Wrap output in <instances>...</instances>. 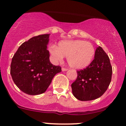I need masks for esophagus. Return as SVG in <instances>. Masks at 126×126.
Returning a JSON list of instances; mask_svg holds the SVG:
<instances>
[{"instance_id":"34e87169","label":"esophagus","mask_w":126,"mask_h":126,"mask_svg":"<svg viewBox=\"0 0 126 126\" xmlns=\"http://www.w3.org/2000/svg\"><path fill=\"white\" fill-rule=\"evenodd\" d=\"M67 70V68H64V67H62V71H66Z\"/></svg>"}]
</instances>
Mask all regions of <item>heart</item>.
I'll list each match as a JSON object with an SVG mask.
<instances>
[{"label":"heart","mask_w":126,"mask_h":126,"mask_svg":"<svg viewBox=\"0 0 126 126\" xmlns=\"http://www.w3.org/2000/svg\"><path fill=\"white\" fill-rule=\"evenodd\" d=\"M49 52L56 62H62L64 57H67L69 65L76 69L88 66L95 54V50L92 43L81 40L61 41L58 47L51 45Z\"/></svg>","instance_id":"obj_1"}]
</instances>
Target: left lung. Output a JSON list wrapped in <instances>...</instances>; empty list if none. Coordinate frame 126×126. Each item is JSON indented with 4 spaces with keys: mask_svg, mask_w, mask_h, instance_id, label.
<instances>
[{
    "mask_svg": "<svg viewBox=\"0 0 126 126\" xmlns=\"http://www.w3.org/2000/svg\"><path fill=\"white\" fill-rule=\"evenodd\" d=\"M77 79L71 84L78 100L90 101L100 97L111 82L112 67L110 59L101 47L96 48L94 59L85 69L77 71Z\"/></svg>",
    "mask_w": 126,
    "mask_h": 126,
    "instance_id": "left-lung-1",
    "label": "left lung"
}]
</instances>
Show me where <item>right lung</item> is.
Returning a JSON list of instances; mask_svg holds the SVG:
<instances>
[{"label":"right lung","instance_id":"right-lung-1","mask_svg":"<svg viewBox=\"0 0 126 126\" xmlns=\"http://www.w3.org/2000/svg\"><path fill=\"white\" fill-rule=\"evenodd\" d=\"M49 34L30 38L19 47L12 59L11 74L15 84L23 92L30 95L43 93L53 78L62 71L49 60L47 46Z\"/></svg>","mask_w":126,"mask_h":126}]
</instances>
